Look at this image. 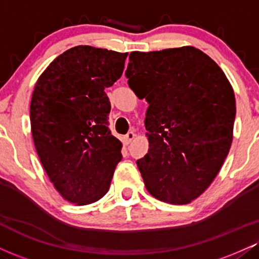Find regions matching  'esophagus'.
Returning a JSON list of instances; mask_svg holds the SVG:
<instances>
[{"label": "esophagus", "instance_id": "34e87169", "mask_svg": "<svg viewBox=\"0 0 259 259\" xmlns=\"http://www.w3.org/2000/svg\"><path fill=\"white\" fill-rule=\"evenodd\" d=\"M134 139H135V133L129 132L125 136H123V139H121V142H123L124 146H127L130 142L133 141Z\"/></svg>", "mask_w": 259, "mask_h": 259}]
</instances>
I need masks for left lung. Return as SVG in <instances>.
Returning <instances> with one entry per match:
<instances>
[{
	"mask_svg": "<svg viewBox=\"0 0 259 259\" xmlns=\"http://www.w3.org/2000/svg\"><path fill=\"white\" fill-rule=\"evenodd\" d=\"M125 76L149 105L148 153L136 161L146 188L164 202L189 204L212 183L229 153L234 90L222 68L191 46L130 53Z\"/></svg>",
	"mask_w": 259,
	"mask_h": 259,
	"instance_id": "left-lung-1",
	"label": "left lung"
}]
</instances>
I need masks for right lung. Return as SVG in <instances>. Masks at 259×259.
I'll list each match as a JSON object with an SVG mask.
<instances>
[{
  "instance_id": "1",
  "label": "right lung",
  "mask_w": 259,
  "mask_h": 259,
  "mask_svg": "<svg viewBox=\"0 0 259 259\" xmlns=\"http://www.w3.org/2000/svg\"><path fill=\"white\" fill-rule=\"evenodd\" d=\"M127 53L77 46L51 62L37 80L30 105L38 158L67 201L88 205L110 189L121 142L108 129L105 88L120 78Z\"/></svg>"
}]
</instances>
